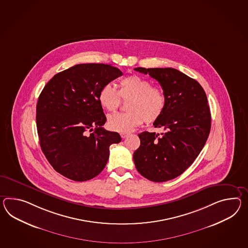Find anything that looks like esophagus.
<instances>
[{
	"instance_id": "1",
	"label": "esophagus",
	"mask_w": 248,
	"mask_h": 248,
	"mask_svg": "<svg viewBox=\"0 0 248 248\" xmlns=\"http://www.w3.org/2000/svg\"><path fill=\"white\" fill-rule=\"evenodd\" d=\"M120 135H121V137L123 138V139H124V138H126L127 136L129 135V133H120Z\"/></svg>"
}]
</instances>
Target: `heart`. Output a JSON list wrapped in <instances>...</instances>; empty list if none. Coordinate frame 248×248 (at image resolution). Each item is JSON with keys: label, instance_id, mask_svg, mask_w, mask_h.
Segmentation results:
<instances>
[{"label": "heart", "instance_id": "b5f03b06", "mask_svg": "<svg viewBox=\"0 0 248 248\" xmlns=\"http://www.w3.org/2000/svg\"><path fill=\"white\" fill-rule=\"evenodd\" d=\"M119 91L110 83L103 85L98 92V102L103 108L115 112L121 106L122 99L129 100V112L110 115L108 126L118 133H129L143 121L157 120L166 108L167 98L164 91L152 87L151 81L139 75H131L122 79Z\"/></svg>", "mask_w": 248, "mask_h": 248}]
</instances>
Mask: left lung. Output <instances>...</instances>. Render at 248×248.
Wrapping results in <instances>:
<instances>
[{"label":"left lung","instance_id":"8db88e82","mask_svg":"<svg viewBox=\"0 0 248 248\" xmlns=\"http://www.w3.org/2000/svg\"><path fill=\"white\" fill-rule=\"evenodd\" d=\"M157 79L167 98L162 115L153 123L165 133H140V145L133 161L140 175L166 182L183 174L193 163L211 131V112L205 91L198 81L174 68L134 69Z\"/></svg>","mask_w":248,"mask_h":248}]
</instances>
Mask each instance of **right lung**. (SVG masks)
Segmentation results:
<instances>
[{
	"mask_svg": "<svg viewBox=\"0 0 248 248\" xmlns=\"http://www.w3.org/2000/svg\"><path fill=\"white\" fill-rule=\"evenodd\" d=\"M122 75L110 64L80 63L55 74L43 89L36 105L39 143L61 175L91 180L108 163L110 145L121 141L119 133L103 128L107 117L97 96Z\"/></svg>",
	"mask_w": 248,
	"mask_h": 248,
	"instance_id": "1",
	"label": "right lung"
}]
</instances>
